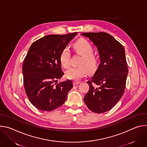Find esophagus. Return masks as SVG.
Instances as JSON below:
<instances>
[{"label": "esophagus", "mask_w": 147, "mask_h": 147, "mask_svg": "<svg viewBox=\"0 0 147 147\" xmlns=\"http://www.w3.org/2000/svg\"><path fill=\"white\" fill-rule=\"evenodd\" d=\"M79 84H80V81H74L73 82V84L74 85V86H76V85H78Z\"/></svg>", "instance_id": "obj_1"}]
</instances>
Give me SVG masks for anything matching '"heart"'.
<instances>
[{
    "label": "heart",
    "instance_id": "obj_1",
    "mask_svg": "<svg viewBox=\"0 0 147 147\" xmlns=\"http://www.w3.org/2000/svg\"><path fill=\"white\" fill-rule=\"evenodd\" d=\"M75 50L81 55L82 57L80 61V66L73 67L67 70L65 73L66 77L74 81H79L87 74V68L91 71L96 66V60L92 55L94 50L91 45L85 39H80L73 45ZM70 53L68 48L63 49L59 56L60 64L64 68H68L70 66Z\"/></svg>",
    "mask_w": 147,
    "mask_h": 147
}]
</instances>
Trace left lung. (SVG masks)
Listing matches in <instances>:
<instances>
[{
    "mask_svg": "<svg viewBox=\"0 0 147 147\" xmlns=\"http://www.w3.org/2000/svg\"><path fill=\"white\" fill-rule=\"evenodd\" d=\"M96 47L100 63L84 98L93 112H106L114 107L124 92L128 68L123 46L110 34L104 32L82 33Z\"/></svg>",
    "mask_w": 147,
    "mask_h": 147,
    "instance_id": "left-lung-1",
    "label": "left lung"
}]
</instances>
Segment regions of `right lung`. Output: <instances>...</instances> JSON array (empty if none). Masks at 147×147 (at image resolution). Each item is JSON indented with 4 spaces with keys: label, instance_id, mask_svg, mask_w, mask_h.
<instances>
[{
    "label": "right lung",
    "instance_id": "right-lung-1",
    "mask_svg": "<svg viewBox=\"0 0 147 147\" xmlns=\"http://www.w3.org/2000/svg\"><path fill=\"white\" fill-rule=\"evenodd\" d=\"M77 34L48 35L31 45L23 61V81L28 99L38 109L51 112L66 100L73 86L70 80L57 83L64 74L59 56Z\"/></svg>",
    "mask_w": 147,
    "mask_h": 147
}]
</instances>
